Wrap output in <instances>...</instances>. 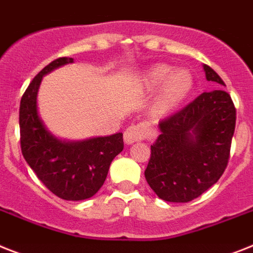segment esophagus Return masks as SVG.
Returning <instances> with one entry per match:
<instances>
[{"label": "esophagus", "mask_w": 253, "mask_h": 253, "mask_svg": "<svg viewBox=\"0 0 253 253\" xmlns=\"http://www.w3.org/2000/svg\"><path fill=\"white\" fill-rule=\"evenodd\" d=\"M147 134V125L145 123H138V124L130 125L126 130L124 131V141L126 145H131L137 141H141L145 138Z\"/></svg>", "instance_id": "1"}]
</instances>
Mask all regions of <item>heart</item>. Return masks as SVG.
<instances>
[{"instance_id":"heart-1","label":"heart","mask_w":253,"mask_h":253,"mask_svg":"<svg viewBox=\"0 0 253 253\" xmlns=\"http://www.w3.org/2000/svg\"><path fill=\"white\" fill-rule=\"evenodd\" d=\"M138 83L146 90H156L154 108L160 115L176 110L193 90L194 76L186 68L174 70L169 64H155L139 76Z\"/></svg>"}]
</instances>
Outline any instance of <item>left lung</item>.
Here are the masks:
<instances>
[{
    "label": "left lung",
    "instance_id": "8db88e82",
    "mask_svg": "<svg viewBox=\"0 0 253 253\" xmlns=\"http://www.w3.org/2000/svg\"><path fill=\"white\" fill-rule=\"evenodd\" d=\"M208 81L224 85L203 64ZM235 107L226 91L200 94L186 107L159 123L145 177L166 202L187 203L200 197L222 176L235 129Z\"/></svg>",
    "mask_w": 253,
    "mask_h": 253
}]
</instances>
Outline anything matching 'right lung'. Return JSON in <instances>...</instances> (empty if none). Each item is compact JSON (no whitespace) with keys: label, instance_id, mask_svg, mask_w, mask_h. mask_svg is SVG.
I'll list each match as a JSON object with an SVG mask.
<instances>
[{"label":"right lung","instance_id":"1","mask_svg":"<svg viewBox=\"0 0 253 253\" xmlns=\"http://www.w3.org/2000/svg\"><path fill=\"white\" fill-rule=\"evenodd\" d=\"M68 63L58 58L39 72L23 94L19 108L22 154L40 181L64 200H84L97 194L115 156L124 149L123 133L70 141L50 131L39 112L37 97L45 75Z\"/></svg>","mask_w":253,"mask_h":253}]
</instances>
